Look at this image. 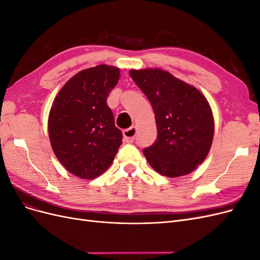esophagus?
I'll return each instance as SVG.
<instances>
[{
    "instance_id": "1",
    "label": "esophagus",
    "mask_w": 260,
    "mask_h": 260,
    "mask_svg": "<svg viewBox=\"0 0 260 260\" xmlns=\"http://www.w3.org/2000/svg\"><path fill=\"white\" fill-rule=\"evenodd\" d=\"M136 136H137V128L135 127V125H132V127H130L129 129L123 130V139H124V141H127V142H129V143L135 141Z\"/></svg>"
}]
</instances>
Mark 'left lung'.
<instances>
[{"mask_svg":"<svg viewBox=\"0 0 260 260\" xmlns=\"http://www.w3.org/2000/svg\"><path fill=\"white\" fill-rule=\"evenodd\" d=\"M132 80L154 109L157 139L143 149L151 167L169 178L185 176L205 160L215 121L206 98L195 86L159 68L131 69Z\"/></svg>","mask_w":260,"mask_h":260,"instance_id":"left-lung-1","label":"left lung"}]
</instances>
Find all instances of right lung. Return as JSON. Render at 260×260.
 <instances>
[{"instance_id": "obj_1", "label": "right lung", "mask_w": 260, "mask_h": 260, "mask_svg": "<svg viewBox=\"0 0 260 260\" xmlns=\"http://www.w3.org/2000/svg\"><path fill=\"white\" fill-rule=\"evenodd\" d=\"M120 70L105 64L81 70L64 84L49 114L55 156L70 174L95 179L111 166L122 143L106 100Z\"/></svg>"}]
</instances>
